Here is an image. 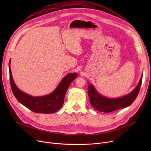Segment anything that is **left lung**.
Returning a JSON list of instances; mask_svg holds the SVG:
<instances>
[{
    "instance_id": "8db88e82",
    "label": "left lung",
    "mask_w": 151,
    "mask_h": 151,
    "mask_svg": "<svg viewBox=\"0 0 151 151\" xmlns=\"http://www.w3.org/2000/svg\"><path fill=\"white\" fill-rule=\"evenodd\" d=\"M142 75L137 85L131 92L119 98H109L99 93L92 84H89L88 95L92 106L100 112L111 113L129 106L138 96L142 83Z\"/></svg>"
}]
</instances>
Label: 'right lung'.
<instances>
[{
	"mask_svg": "<svg viewBox=\"0 0 151 151\" xmlns=\"http://www.w3.org/2000/svg\"><path fill=\"white\" fill-rule=\"evenodd\" d=\"M10 81L14 97L22 105L37 113H54L62 106L69 86L78 76V73H68L64 76L54 91L46 96L34 97L21 91L16 85L12 75L9 61Z\"/></svg>",
	"mask_w": 151,
	"mask_h": 151,
	"instance_id": "right-lung-1",
	"label": "right lung"
}]
</instances>
